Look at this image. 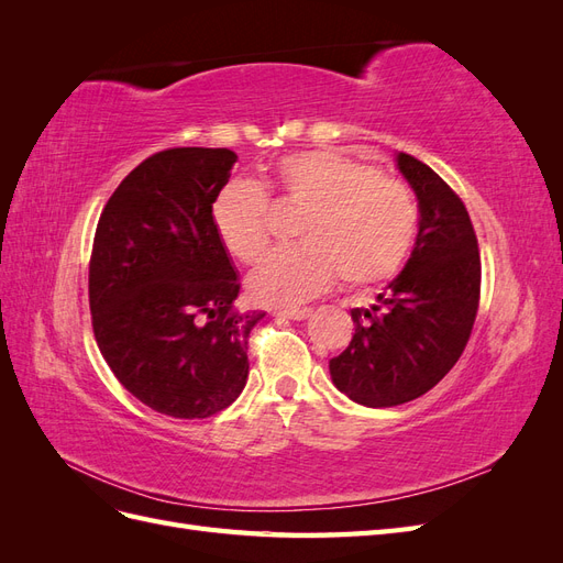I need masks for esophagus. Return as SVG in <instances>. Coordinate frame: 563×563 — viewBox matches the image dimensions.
I'll use <instances>...</instances> for the list:
<instances>
[{"instance_id":"obj_1","label":"esophagus","mask_w":563,"mask_h":563,"mask_svg":"<svg viewBox=\"0 0 563 563\" xmlns=\"http://www.w3.org/2000/svg\"><path fill=\"white\" fill-rule=\"evenodd\" d=\"M310 308H296V310H279V312H275L277 317H284V319H296V321H300V319H305V317H310Z\"/></svg>"}]
</instances>
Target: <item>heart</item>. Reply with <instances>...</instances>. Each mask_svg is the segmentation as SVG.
<instances>
[{
	"mask_svg": "<svg viewBox=\"0 0 563 563\" xmlns=\"http://www.w3.org/2000/svg\"><path fill=\"white\" fill-rule=\"evenodd\" d=\"M282 201L305 209L302 244L286 246L255 267L249 294L255 302L286 308L319 294L340 277L368 288L397 275L418 234V203L404 180L335 150H305L277 164ZM211 225L223 249L253 265L272 240L267 195L251 183L218 192Z\"/></svg>",
	"mask_w": 563,
	"mask_h": 563,
	"instance_id": "b5f03b06",
	"label": "heart"
}]
</instances>
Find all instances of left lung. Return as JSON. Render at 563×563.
<instances>
[{
    "label": "left lung",
    "instance_id": "1",
    "mask_svg": "<svg viewBox=\"0 0 563 563\" xmlns=\"http://www.w3.org/2000/svg\"><path fill=\"white\" fill-rule=\"evenodd\" d=\"M420 207L416 249L371 310H352L350 345L329 362L340 391L371 408L432 389L463 354L482 296L479 244L470 213L428 164L399 152Z\"/></svg>",
    "mask_w": 563,
    "mask_h": 563
}]
</instances>
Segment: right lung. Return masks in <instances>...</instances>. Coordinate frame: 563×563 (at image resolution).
I'll return each instance as SVG.
<instances>
[{
	"label": "right lung",
	"instance_id": "right-lung-1",
	"mask_svg": "<svg viewBox=\"0 0 563 563\" xmlns=\"http://www.w3.org/2000/svg\"><path fill=\"white\" fill-rule=\"evenodd\" d=\"M236 155L168 147L119 183L89 261L91 327L114 378L152 411L211 418L242 395L249 338L265 312H240V277L211 207Z\"/></svg>",
	"mask_w": 563,
	"mask_h": 563
}]
</instances>
